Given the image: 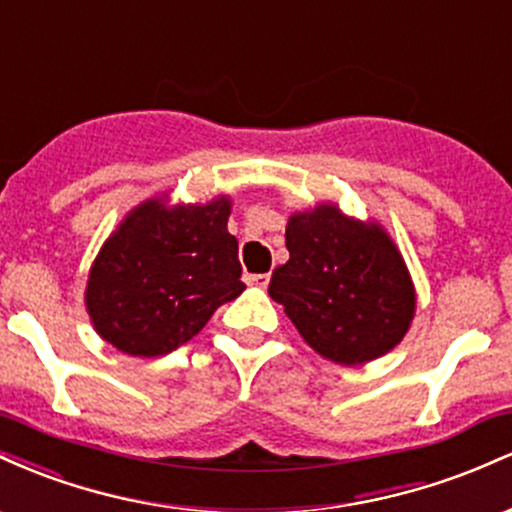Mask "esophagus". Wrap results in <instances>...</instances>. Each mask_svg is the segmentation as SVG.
Segmentation results:
<instances>
[{
    "label": "esophagus",
    "mask_w": 512,
    "mask_h": 512,
    "mask_svg": "<svg viewBox=\"0 0 512 512\" xmlns=\"http://www.w3.org/2000/svg\"><path fill=\"white\" fill-rule=\"evenodd\" d=\"M245 281H248L250 286H257V289H267L269 274H250Z\"/></svg>",
    "instance_id": "1"
}]
</instances>
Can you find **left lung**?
<instances>
[{
	"label": "left lung",
	"instance_id": "1",
	"mask_svg": "<svg viewBox=\"0 0 512 512\" xmlns=\"http://www.w3.org/2000/svg\"><path fill=\"white\" fill-rule=\"evenodd\" d=\"M286 248L289 262L274 269L269 296L310 349L339 366H363L402 342L416 315V289L378 221L320 202L289 216Z\"/></svg>",
	"mask_w": 512,
	"mask_h": 512
}]
</instances>
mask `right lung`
Returning <instances> with one entry per match:
<instances>
[{
  "label": "right lung",
  "instance_id": "obj_1",
  "mask_svg": "<svg viewBox=\"0 0 512 512\" xmlns=\"http://www.w3.org/2000/svg\"><path fill=\"white\" fill-rule=\"evenodd\" d=\"M231 207L228 195L170 204L163 192L127 211L88 269L86 313L103 342L127 356L170 354L245 291Z\"/></svg>",
  "mask_w": 512,
  "mask_h": 512
}]
</instances>
